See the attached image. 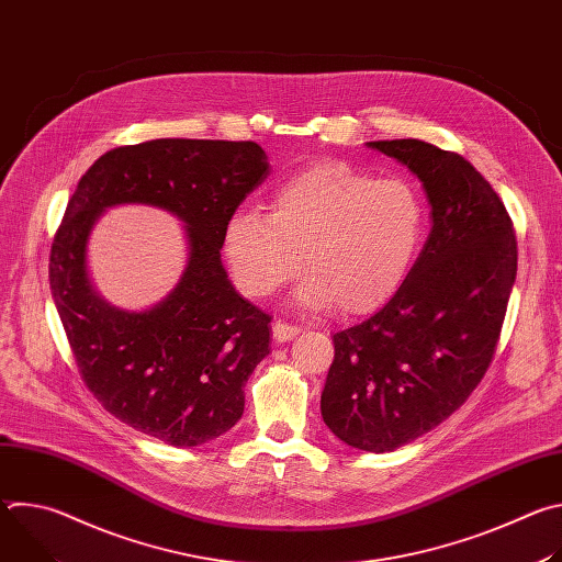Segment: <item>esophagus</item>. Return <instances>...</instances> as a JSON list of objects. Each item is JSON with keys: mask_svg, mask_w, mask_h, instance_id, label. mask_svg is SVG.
Instances as JSON below:
<instances>
[{"mask_svg": "<svg viewBox=\"0 0 562 562\" xmlns=\"http://www.w3.org/2000/svg\"><path fill=\"white\" fill-rule=\"evenodd\" d=\"M271 331H273V338H276L278 342H286V340H293V338L300 334V327L289 325V323H282V319H276Z\"/></svg>", "mask_w": 562, "mask_h": 562, "instance_id": "34e87169", "label": "esophagus"}]
</instances>
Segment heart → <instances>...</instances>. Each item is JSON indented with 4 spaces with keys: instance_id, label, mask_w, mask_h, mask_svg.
<instances>
[{
    "instance_id": "1",
    "label": "heart",
    "mask_w": 562,
    "mask_h": 562,
    "mask_svg": "<svg viewBox=\"0 0 562 562\" xmlns=\"http://www.w3.org/2000/svg\"><path fill=\"white\" fill-rule=\"evenodd\" d=\"M425 226L423 198L409 182L319 159L271 191L269 213L235 211L224 251L239 289L254 297L276 293L304 267L302 304L362 315L405 284Z\"/></svg>"
}]
</instances>
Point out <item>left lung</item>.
I'll return each mask as SVG.
<instances>
[{
    "label": "left lung",
    "instance_id": "1",
    "mask_svg": "<svg viewBox=\"0 0 562 562\" xmlns=\"http://www.w3.org/2000/svg\"><path fill=\"white\" fill-rule=\"evenodd\" d=\"M425 184L431 233L397 293L334 336L319 409L362 451H393L438 427L485 378L518 269L514 222L467 159L423 139L369 142Z\"/></svg>",
    "mask_w": 562,
    "mask_h": 562
}]
</instances>
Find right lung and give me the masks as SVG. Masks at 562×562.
Returning <instances> with one entry per match:
<instances>
[{"label": "right lung", "instance_id": "1", "mask_svg": "<svg viewBox=\"0 0 562 562\" xmlns=\"http://www.w3.org/2000/svg\"><path fill=\"white\" fill-rule=\"evenodd\" d=\"M269 176L256 142L150 139L104 153L79 180L50 245V293L79 375L117 420L173 447L222 436L269 353L271 315L239 295L220 262L228 217ZM162 205L188 222L192 258L150 312L106 305L86 276V237L113 203Z\"/></svg>", "mask_w": 562, "mask_h": 562}]
</instances>
